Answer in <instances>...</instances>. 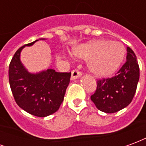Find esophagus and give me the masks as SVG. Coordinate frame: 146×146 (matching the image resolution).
<instances>
[{
	"label": "esophagus",
	"instance_id": "34e87169",
	"mask_svg": "<svg viewBox=\"0 0 146 146\" xmlns=\"http://www.w3.org/2000/svg\"><path fill=\"white\" fill-rule=\"evenodd\" d=\"M81 73L79 72V71H77V70H73L72 71V73H71V80H76L77 78H79L81 76Z\"/></svg>",
	"mask_w": 146,
	"mask_h": 146
}]
</instances>
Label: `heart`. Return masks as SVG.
Returning <instances> with one entry per match:
<instances>
[{
    "label": "heart",
    "mask_w": 146,
    "mask_h": 146,
    "mask_svg": "<svg viewBox=\"0 0 146 146\" xmlns=\"http://www.w3.org/2000/svg\"><path fill=\"white\" fill-rule=\"evenodd\" d=\"M74 54L80 58L89 59V69L95 75L108 76L121 66L125 48L119 42L98 40L75 48Z\"/></svg>",
    "instance_id": "b5f03b06"
}]
</instances>
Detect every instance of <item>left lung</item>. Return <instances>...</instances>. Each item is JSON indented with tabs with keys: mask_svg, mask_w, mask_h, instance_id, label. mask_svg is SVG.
Here are the masks:
<instances>
[{
	"mask_svg": "<svg viewBox=\"0 0 146 146\" xmlns=\"http://www.w3.org/2000/svg\"><path fill=\"white\" fill-rule=\"evenodd\" d=\"M127 62L112 78L98 80L97 89L91 96L98 110L116 113L127 107L134 98L139 80V66L135 52L127 48Z\"/></svg>",
	"mask_w": 146,
	"mask_h": 146,
	"instance_id": "obj_1",
	"label": "left lung"
}]
</instances>
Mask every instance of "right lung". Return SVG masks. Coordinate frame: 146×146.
I'll list each match as a JSON object with an SVG mask.
<instances>
[{"label": "right lung", "instance_id": "add662e5", "mask_svg": "<svg viewBox=\"0 0 146 146\" xmlns=\"http://www.w3.org/2000/svg\"><path fill=\"white\" fill-rule=\"evenodd\" d=\"M39 40L46 39H38L18 49L9 65L8 77L18 106L31 115L45 117L60 107L71 73H58L52 69L37 73L28 71L21 62V52L25 47L32 46Z\"/></svg>", "mask_w": 146, "mask_h": 146}]
</instances>
